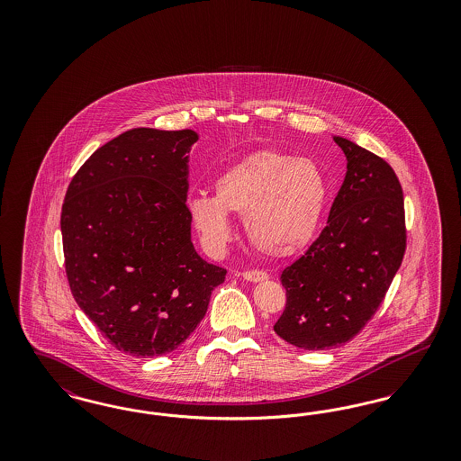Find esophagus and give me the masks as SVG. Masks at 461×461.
I'll list each match as a JSON object with an SVG mask.
<instances>
[{
	"instance_id": "34e87169",
	"label": "esophagus",
	"mask_w": 461,
	"mask_h": 461,
	"mask_svg": "<svg viewBox=\"0 0 461 461\" xmlns=\"http://www.w3.org/2000/svg\"><path fill=\"white\" fill-rule=\"evenodd\" d=\"M241 276H243L247 282H252V284L267 280V273L261 271V269H249V271H243Z\"/></svg>"
}]
</instances>
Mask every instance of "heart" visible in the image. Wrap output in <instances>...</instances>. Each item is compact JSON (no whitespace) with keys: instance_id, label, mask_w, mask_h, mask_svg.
Here are the masks:
<instances>
[{"instance_id":"1","label":"heart","mask_w":461,"mask_h":461,"mask_svg":"<svg viewBox=\"0 0 461 461\" xmlns=\"http://www.w3.org/2000/svg\"><path fill=\"white\" fill-rule=\"evenodd\" d=\"M320 166L280 150L243 157L214 179V197L194 195L186 211L202 241L221 250L231 239L228 212L241 214L252 247L286 258L314 239L329 200Z\"/></svg>"}]
</instances>
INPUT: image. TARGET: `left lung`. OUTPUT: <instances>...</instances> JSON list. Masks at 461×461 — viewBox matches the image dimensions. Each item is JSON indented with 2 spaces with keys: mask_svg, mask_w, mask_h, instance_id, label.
I'll use <instances>...</instances> for the list:
<instances>
[{
  "mask_svg": "<svg viewBox=\"0 0 461 461\" xmlns=\"http://www.w3.org/2000/svg\"><path fill=\"white\" fill-rule=\"evenodd\" d=\"M333 140L348 157V173L320 237L282 271L286 304L273 327L306 351L339 348L365 329L406 250L404 198L394 169L346 138Z\"/></svg>",
  "mask_w": 461,
  "mask_h": 461,
  "instance_id": "left-lung-1",
  "label": "left lung"
}]
</instances>
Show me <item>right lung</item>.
<instances>
[{
    "label": "right lung",
    "mask_w": 461,
    "mask_h": 461,
    "mask_svg": "<svg viewBox=\"0 0 461 461\" xmlns=\"http://www.w3.org/2000/svg\"><path fill=\"white\" fill-rule=\"evenodd\" d=\"M197 140L192 130L122 132L67 188L60 228L70 292L110 344L134 357L175 351L226 276L192 243L186 154Z\"/></svg>",
    "instance_id": "right-lung-1"
}]
</instances>
